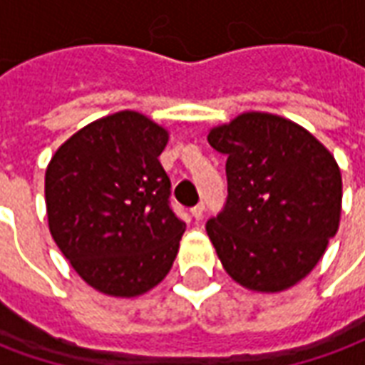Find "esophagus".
<instances>
[{"mask_svg": "<svg viewBox=\"0 0 365 365\" xmlns=\"http://www.w3.org/2000/svg\"><path fill=\"white\" fill-rule=\"evenodd\" d=\"M203 213H205V205H203V203H199V205H195L193 209H191V217H193V219H197V221L203 217Z\"/></svg>", "mask_w": 365, "mask_h": 365, "instance_id": "1", "label": "esophagus"}]
</instances>
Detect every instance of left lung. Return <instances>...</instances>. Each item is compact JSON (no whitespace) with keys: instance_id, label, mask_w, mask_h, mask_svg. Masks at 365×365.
<instances>
[{"instance_id":"8db88e82","label":"left lung","mask_w":365,"mask_h":365,"mask_svg":"<svg viewBox=\"0 0 365 365\" xmlns=\"http://www.w3.org/2000/svg\"><path fill=\"white\" fill-rule=\"evenodd\" d=\"M207 140L227 156V205L207 222L225 272L258 293L297 285L340 225L334 156L301 125L262 111L213 127Z\"/></svg>"}]
</instances>
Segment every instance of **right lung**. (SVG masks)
I'll return each instance as SVG.
<instances>
[{"label":"right lung","instance_id":"obj_1","mask_svg":"<svg viewBox=\"0 0 365 365\" xmlns=\"http://www.w3.org/2000/svg\"><path fill=\"white\" fill-rule=\"evenodd\" d=\"M168 138L156 120L125 109L80 128L46 166L52 238L103 295L138 297L174 266L185 222L170 209L158 160Z\"/></svg>","mask_w":365,"mask_h":365}]
</instances>
